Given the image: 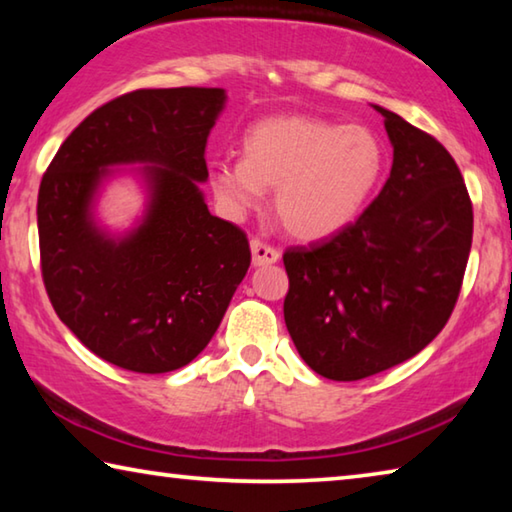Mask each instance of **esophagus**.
<instances>
[{
  "instance_id": "1",
  "label": "esophagus",
  "mask_w": 512,
  "mask_h": 512,
  "mask_svg": "<svg viewBox=\"0 0 512 512\" xmlns=\"http://www.w3.org/2000/svg\"><path fill=\"white\" fill-rule=\"evenodd\" d=\"M250 250H253V264L255 266H268V264H275L277 259H280V253H277L273 246H268L259 239L250 241Z\"/></svg>"
}]
</instances>
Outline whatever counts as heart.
<instances>
[{
	"label": "heart",
	"instance_id": "heart-1",
	"mask_svg": "<svg viewBox=\"0 0 512 512\" xmlns=\"http://www.w3.org/2000/svg\"><path fill=\"white\" fill-rule=\"evenodd\" d=\"M384 171V146L366 126L275 115L255 121L241 140V160L210 164V187L225 214L241 219L275 189L273 207L298 239H323L361 212Z\"/></svg>",
	"mask_w": 512,
	"mask_h": 512
}]
</instances>
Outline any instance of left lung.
<instances>
[{
  "mask_svg": "<svg viewBox=\"0 0 512 512\" xmlns=\"http://www.w3.org/2000/svg\"><path fill=\"white\" fill-rule=\"evenodd\" d=\"M393 144L386 185L354 223L284 250V323L307 366L357 381L411 359L447 325L472 248V201L436 137L375 106Z\"/></svg>",
  "mask_w": 512,
  "mask_h": 512,
  "instance_id": "obj_1",
  "label": "left lung"
}]
</instances>
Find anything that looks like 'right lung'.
I'll return each instance as SVG.
<instances>
[{
  "label": "right lung",
  "mask_w": 512,
  "mask_h": 512,
  "mask_svg": "<svg viewBox=\"0 0 512 512\" xmlns=\"http://www.w3.org/2000/svg\"><path fill=\"white\" fill-rule=\"evenodd\" d=\"M221 88L135 90L69 133L38 192L40 268L58 318L103 361L158 375L187 366L219 327L250 266L246 232L212 216L198 183ZM145 168V221L110 240L91 219L112 163Z\"/></svg>",
  "instance_id": "obj_1"
}]
</instances>
